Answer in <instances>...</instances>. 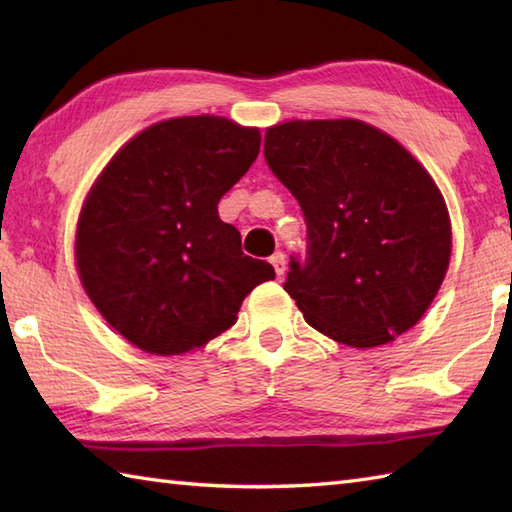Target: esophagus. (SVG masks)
I'll return each mask as SVG.
<instances>
[{"mask_svg": "<svg viewBox=\"0 0 512 512\" xmlns=\"http://www.w3.org/2000/svg\"><path fill=\"white\" fill-rule=\"evenodd\" d=\"M270 264L275 266L277 277H281V275L286 273V257H284V253H275L273 257H270Z\"/></svg>", "mask_w": 512, "mask_h": 512, "instance_id": "34e87169", "label": "esophagus"}]
</instances>
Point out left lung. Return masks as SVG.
Here are the masks:
<instances>
[{
    "label": "left lung",
    "mask_w": 512,
    "mask_h": 512,
    "mask_svg": "<svg viewBox=\"0 0 512 512\" xmlns=\"http://www.w3.org/2000/svg\"><path fill=\"white\" fill-rule=\"evenodd\" d=\"M264 156L306 217V259L290 257L284 284L303 319L361 350L413 328L451 257L447 204L420 162L354 118L268 127Z\"/></svg>",
    "instance_id": "left-lung-1"
}]
</instances>
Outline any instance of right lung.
<instances>
[{
  "label": "right lung",
  "instance_id": "add662e5",
  "mask_svg": "<svg viewBox=\"0 0 512 512\" xmlns=\"http://www.w3.org/2000/svg\"><path fill=\"white\" fill-rule=\"evenodd\" d=\"M262 136L220 116L147 127L94 182L76 226V268L112 328L158 356L231 328L275 268L244 255L217 202L253 165Z\"/></svg>",
  "mask_w": 512,
  "mask_h": 512
}]
</instances>
